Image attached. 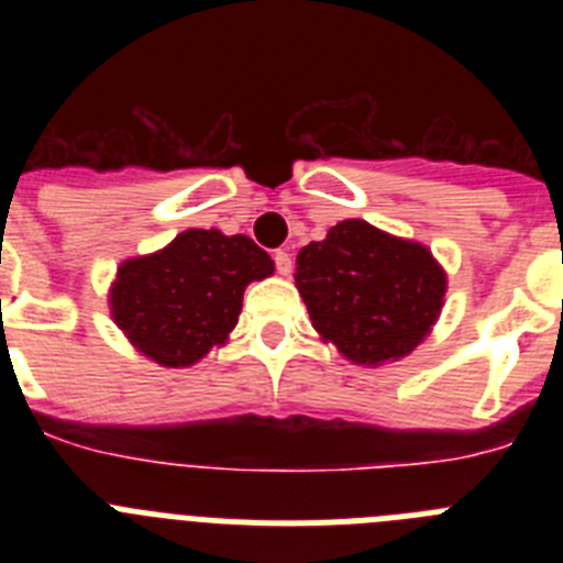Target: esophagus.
<instances>
[{
	"label": "esophagus",
	"mask_w": 563,
	"mask_h": 563,
	"mask_svg": "<svg viewBox=\"0 0 563 563\" xmlns=\"http://www.w3.org/2000/svg\"><path fill=\"white\" fill-rule=\"evenodd\" d=\"M273 262H276V271L282 273V276H290V271H292V256H290V253H287V251H276Z\"/></svg>",
	"instance_id": "34e87169"
}]
</instances>
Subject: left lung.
<instances>
[{"label":"left lung","mask_w":563,"mask_h":563,"mask_svg":"<svg viewBox=\"0 0 563 563\" xmlns=\"http://www.w3.org/2000/svg\"><path fill=\"white\" fill-rule=\"evenodd\" d=\"M296 287L318 335L361 366L409 355L445 305V271L429 247L363 220L301 247Z\"/></svg>","instance_id":"left-lung-1"}]
</instances>
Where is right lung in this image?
Returning a JSON list of instances; mask_svg holds the SVG:
<instances>
[{
  "label": "right lung",
  "instance_id": "1",
  "mask_svg": "<svg viewBox=\"0 0 563 563\" xmlns=\"http://www.w3.org/2000/svg\"><path fill=\"white\" fill-rule=\"evenodd\" d=\"M273 276L253 239L191 228L163 251L126 258L109 290L114 324L161 366H191L228 341L251 282Z\"/></svg>",
  "mask_w": 563,
  "mask_h": 563
}]
</instances>
